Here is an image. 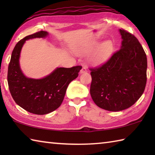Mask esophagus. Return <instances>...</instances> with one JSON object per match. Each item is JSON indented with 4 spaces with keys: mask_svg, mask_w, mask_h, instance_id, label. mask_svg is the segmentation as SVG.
Instances as JSON below:
<instances>
[{
    "mask_svg": "<svg viewBox=\"0 0 155 155\" xmlns=\"http://www.w3.org/2000/svg\"><path fill=\"white\" fill-rule=\"evenodd\" d=\"M87 72V69L85 67H83L82 69H81V71H80L81 74H83V73H85V72Z\"/></svg>",
    "mask_w": 155,
    "mask_h": 155,
    "instance_id": "esophagus-1",
    "label": "esophagus"
}]
</instances>
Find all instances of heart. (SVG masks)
I'll return each mask as SVG.
<instances>
[{"instance_id":"b5f03b06","label":"heart","mask_w":155,"mask_h":155,"mask_svg":"<svg viewBox=\"0 0 155 155\" xmlns=\"http://www.w3.org/2000/svg\"><path fill=\"white\" fill-rule=\"evenodd\" d=\"M98 44L94 43L83 44V45L78 46L74 49L75 52L78 54H87L94 51L91 57V61L94 64H100V63L105 61L111 55L114 46L110 41H106L102 44L97 49Z\"/></svg>"}]
</instances>
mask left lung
Listing matches in <instances>:
<instances>
[{
	"label": "left lung",
	"instance_id": "8db88e82",
	"mask_svg": "<svg viewBox=\"0 0 155 155\" xmlns=\"http://www.w3.org/2000/svg\"><path fill=\"white\" fill-rule=\"evenodd\" d=\"M122 46L100 66L90 68V94L100 108L119 111L129 108L142 95L147 76V57L133 34L122 28Z\"/></svg>",
	"mask_w": 155,
	"mask_h": 155
}]
</instances>
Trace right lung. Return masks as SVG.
Listing matches in <instances>:
<instances>
[{
    "label": "right lung",
    "instance_id": "obj_1",
    "mask_svg": "<svg viewBox=\"0 0 155 155\" xmlns=\"http://www.w3.org/2000/svg\"><path fill=\"white\" fill-rule=\"evenodd\" d=\"M46 31H40L26 36L16 44L10 60L7 81L9 89L15 103L26 111L37 115L49 114L59 108L64 101L70 83L77 78L82 68H57L51 74L41 79L26 77L20 68V51L25 41L35 38H45Z\"/></svg>",
    "mask_w": 155,
    "mask_h": 155
}]
</instances>
